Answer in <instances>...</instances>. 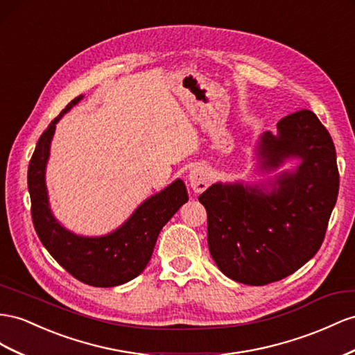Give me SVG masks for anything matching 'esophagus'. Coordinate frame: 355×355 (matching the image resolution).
I'll use <instances>...</instances> for the list:
<instances>
[{
	"label": "esophagus",
	"mask_w": 355,
	"mask_h": 355,
	"mask_svg": "<svg viewBox=\"0 0 355 355\" xmlns=\"http://www.w3.org/2000/svg\"><path fill=\"white\" fill-rule=\"evenodd\" d=\"M209 171L205 167H194L191 170L189 173V185L193 188L196 193H201V191H205L209 187Z\"/></svg>",
	"instance_id": "1"
}]
</instances>
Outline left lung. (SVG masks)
Here are the masks:
<instances>
[{
	"mask_svg": "<svg viewBox=\"0 0 355 355\" xmlns=\"http://www.w3.org/2000/svg\"><path fill=\"white\" fill-rule=\"evenodd\" d=\"M266 132L258 154L266 168L300 158L295 173L277 176L270 193L257 187H209L198 197L207 212L210 255L230 279L267 285L299 270L318 252L339 193L336 149L317 114L308 109Z\"/></svg>",
	"mask_w": 355,
	"mask_h": 355,
	"instance_id": "left-lung-1",
	"label": "left lung"
}]
</instances>
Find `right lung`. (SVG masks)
<instances>
[{"label":"right lung","mask_w":355,"mask_h":355,"mask_svg":"<svg viewBox=\"0 0 355 355\" xmlns=\"http://www.w3.org/2000/svg\"><path fill=\"white\" fill-rule=\"evenodd\" d=\"M82 97L71 100L37 141L28 166V191L35 233L43 246L76 279L91 286H116L139 276L154 252L161 228L188 201L180 179L140 205L128 221L104 237H79L55 221L44 185V167L56 122Z\"/></svg>","instance_id":"right-lung-1"}]
</instances>
